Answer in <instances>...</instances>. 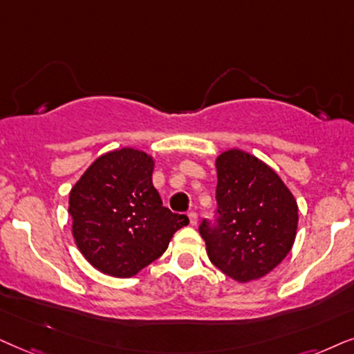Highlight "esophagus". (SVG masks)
I'll return each mask as SVG.
<instances>
[{
	"instance_id": "34e87169",
	"label": "esophagus",
	"mask_w": 354,
	"mask_h": 354,
	"mask_svg": "<svg viewBox=\"0 0 354 354\" xmlns=\"http://www.w3.org/2000/svg\"><path fill=\"white\" fill-rule=\"evenodd\" d=\"M187 216H189V223L192 226H196L197 225V214H196V212H189V214H187Z\"/></svg>"
}]
</instances>
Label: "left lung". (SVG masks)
Here are the masks:
<instances>
[{"label":"left lung","mask_w":354,"mask_h":354,"mask_svg":"<svg viewBox=\"0 0 354 354\" xmlns=\"http://www.w3.org/2000/svg\"><path fill=\"white\" fill-rule=\"evenodd\" d=\"M215 167L216 223L199 226L207 254L233 280H257L293 248L298 204L279 174L251 153L230 149Z\"/></svg>","instance_id":"1"}]
</instances>
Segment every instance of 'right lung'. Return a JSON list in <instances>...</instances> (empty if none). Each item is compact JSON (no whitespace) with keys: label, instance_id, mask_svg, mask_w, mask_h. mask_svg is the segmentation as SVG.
I'll return each instance as SVG.
<instances>
[{"label":"right lung","instance_id":"1","mask_svg":"<svg viewBox=\"0 0 354 354\" xmlns=\"http://www.w3.org/2000/svg\"><path fill=\"white\" fill-rule=\"evenodd\" d=\"M152 173L150 155L118 149L98 157L69 192L74 241L105 275L134 277L189 223L186 215L163 207Z\"/></svg>","mask_w":354,"mask_h":354}]
</instances>
